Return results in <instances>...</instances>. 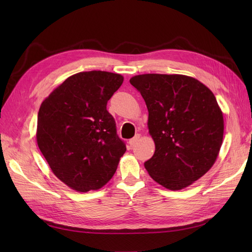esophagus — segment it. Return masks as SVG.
<instances>
[{
    "mask_svg": "<svg viewBox=\"0 0 252 252\" xmlns=\"http://www.w3.org/2000/svg\"><path fill=\"white\" fill-rule=\"evenodd\" d=\"M139 139H140V135H139V134H136V135H134V136H133L132 139L129 140V142H128V143H129V145H130V147H132L133 145H134L136 142L139 141Z\"/></svg>",
    "mask_w": 252,
    "mask_h": 252,
    "instance_id": "34e87169",
    "label": "esophagus"
}]
</instances>
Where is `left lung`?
Wrapping results in <instances>:
<instances>
[{
	"label": "left lung",
	"instance_id": "1",
	"mask_svg": "<svg viewBox=\"0 0 252 252\" xmlns=\"http://www.w3.org/2000/svg\"><path fill=\"white\" fill-rule=\"evenodd\" d=\"M129 82L146 103L156 144L145 168L167 189L192 184L211 168L222 146L224 120L215 94L182 74H140Z\"/></svg>",
	"mask_w": 252,
	"mask_h": 252
}]
</instances>
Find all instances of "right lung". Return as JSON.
<instances>
[{
	"label": "right lung",
	"mask_w": 252,
	"mask_h": 252,
	"mask_svg": "<svg viewBox=\"0 0 252 252\" xmlns=\"http://www.w3.org/2000/svg\"><path fill=\"white\" fill-rule=\"evenodd\" d=\"M123 81L121 74L107 71L79 72L41 105L37 146L52 172L77 191L103 187L125 154V142L106 107Z\"/></svg>",
	"instance_id": "right-lung-1"
}]
</instances>
